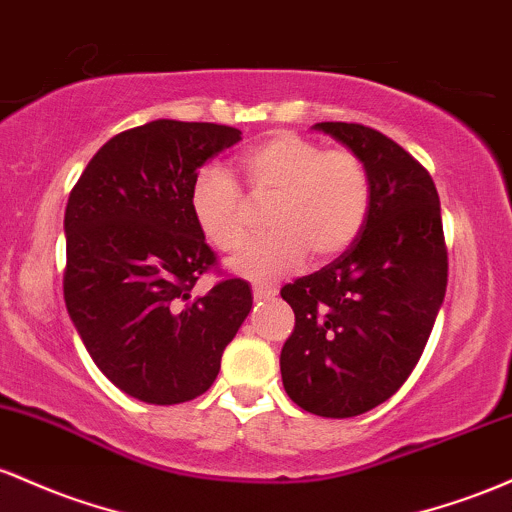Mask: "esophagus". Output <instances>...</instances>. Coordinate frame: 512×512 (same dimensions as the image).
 Returning a JSON list of instances; mask_svg holds the SVG:
<instances>
[{
  "instance_id": "obj_1",
  "label": "esophagus",
  "mask_w": 512,
  "mask_h": 512,
  "mask_svg": "<svg viewBox=\"0 0 512 512\" xmlns=\"http://www.w3.org/2000/svg\"><path fill=\"white\" fill-rule=\"evenodd\" d=\"M275 295V287H263L254 285V300H268V297Z\"/></svg>"
}]
</instances>
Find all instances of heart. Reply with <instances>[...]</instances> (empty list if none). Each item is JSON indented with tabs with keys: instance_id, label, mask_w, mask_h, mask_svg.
Masks as SVG:
<instances>
[{
	"instance_id": "b5f03b06",
	"label": "heart",
	"mask_w": 512,
	"mask_h": 512,
	"mask_svg": "<svg viewBox=\"0 0 512 512\" xmlns=\"http://www.w3.org/2000/svg\"><path fill=\"white\" fill-rule=\"evenodd\" d=\"M241 176L254 203H268L261 237L232 268L256 283L280 278L304 256L329 261L363 232L372 203L367 162L350 147H326L283 130L246 149ZM193 220L220 251H239L249 239L251 205L220 166H205L191 183Z\"/></svg>"
}]
</instances>
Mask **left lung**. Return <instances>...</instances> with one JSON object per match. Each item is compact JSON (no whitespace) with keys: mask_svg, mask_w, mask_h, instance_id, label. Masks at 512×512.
Returning <instances> with one entry per match:
<instances>
[{"mask_svg":"<svg viewBox=\"0 0 512 512\" xmlns=\"http://www.w3.org/2000/svg\"><path fill=\"white\" fill-rule=\"evenodd\" d=\"M314 128L365 159L372 203L350 249L280 290L295 312L280 372L300 409L350 418L387 401L421 360L445 300L447 244L426 166L367 125Z\"/></svg>","mask_w":512,"mask_h":512,"instance_id":"obj_1","label":"left lung"}]
</instances>
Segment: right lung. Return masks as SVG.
<instances>
[{
    "instance_id": "add662e5",
    "label": "right lung",
    "mask_w": 512,
    "mask_h": 512,
    "mask_svg": "<svg viewBox=\"0 0 512 512\" xmlns=\"http://www.w3.org/2000/svg\"><path fill=\"white\" fill-rule=\"evenodd\" d=\"M241 130L152 120L118 132L91 157L65 210L67 312L96 367L147 404L208 392L227 343L251 312V287L220 278L193 220L191 183Z\"/></svg>"
}]
</instances>
